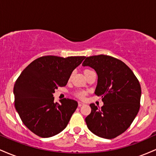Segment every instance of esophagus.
<instances>
[{
	"mask_svg": "<svg viewBox=\"0 0 156 156\" xmlns=\"http://www.w3.org/2000/svg\"><path fill=\"white\" fill-rule=\"evenodd\" d=\"M84 105V103H82V102H80V101L78 102V106H79V107L82 106V105Z\"/></svg>",
	"mask_w": 156,
	"mask_h": 156,
	"instance_id": "obj_1",
	"label": "esophagus"
}]
</instances>
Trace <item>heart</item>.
<instances>
[{"label":"heart","instance_id":"obj_1","mask_svg":"<svg viewBox=\"0 0 156 156\" xmlns=\"http://www.w3.org/2000/svg\"><path fill=\"white\" fill-rule=\"evenodd\" d=\"M86 70H87V69H86ZM84 95H85V93L83 92H79L77 93V96L79 97V98H83Z\"/></svg>","mask_w":156,"mask_h":156}]
</instances>
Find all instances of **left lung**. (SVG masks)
I'll list each match as a JSON object with an SVG mask.
<instances>
[{
  "label": "left lung",
  "instance_id": "1",
  "mask_svg": "<svg viewBox=\"0 0 156 156\" xmlns=\"http://www.w3.org/2000/svg\"><path fill=\"white\" fill-rule=\"evenodd\" d=\"M83 67L98 75L94 94L102 98L101 109L91 103L92 112L85 121L98 136L114 139L128 129L140 108L141 87L133 71L122 61L105 55L86 58Z\"/></svg>",
  "mask_w": 156,
  "mask_h": 156
}]
</instances>
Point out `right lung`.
I'll return each instance as SVG.
<instances>
[{"instance_id":"1","label":"right lung","mask_w":156,"mask_h":156,"mask_svg":"<svg viewBox=\"0 0 156 156\" xmlns=\"http://www.w3.org/2000/svg\"><path fill=\"white\" fill-rule=\"evenodd\" d=\"M85 58L42 56L20 75L14 87L15 108L23 124L36 135L51 137L67 127L78 102L64 98L55 103L53 93L67 85L73 71Z\"/></svg>"}]
</instances>
